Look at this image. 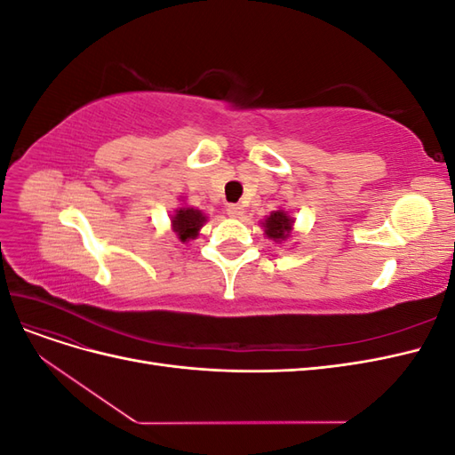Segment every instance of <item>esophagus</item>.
<instances>
[{
	"instance_id": "34e87169",
	"label": "esophagus",
	"mask_w": 455,
	"mask_h": 455,
	"mask_svg": "<svg viewBox=\"0 0 455 455\" xmlns=\"http://www.w3.org/2000/svg\"><path fill=\"white\" fill-rule=\"evenodd\" d=\"M243 212H244L243 204H239V203H231V204H228V216H231V218H241V216H243Z\"/></svg>"
}]
</instances>
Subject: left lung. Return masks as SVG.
Returning a JSON list of instances; mask_svg holds the SVG:
<instances>
[{
  "label": "left lung",
  "mask_w": 455,
  "mask_h": 455,
  "mask_svg": "<svg viewBox=\"0 0 455 455\" xmlns=\"http://www.w3.org/2000/svg\"><path fill=\"white\" fill-rule=\"evenodd\" d=\"M266 235L273 241H284L292 231V220L286 216V212L277 211L271 212V216H267L266 220Z\"/></svg>",
  "instance_id": "left-lung-1"
}]
</instances>
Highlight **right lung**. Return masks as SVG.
<instances>
[{"label": "right lung", "mask_w": 455, "mask_h": 455, "mask_svg": "<svg viewBox=\"0 0 455 455\" xmlns=\"http://www.w3.org/2000/svg\"><path fill=\"white\" fill-rule=\"evenodd\" d=\"M204 222L206 218L201 214V211L196 209H180L172 216V228L182 243L188 239H196L197 231Z\"/></svg>", "instance_id": "right-lung-1"}]
</instances>
